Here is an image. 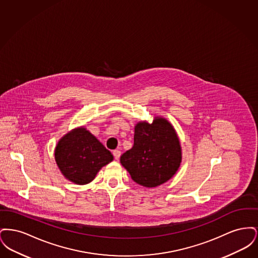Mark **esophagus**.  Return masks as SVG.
<instances>
[{"label": "esophagus", "instance_id": "esophagus-1", "mask_svg": "<svg viewBox=\"0 0 258 258\" xmlns=\"http://www.w3.org/2000/svg\"><path fill=\"white\" fill-rule=\"evenodd\" d=\"M113 155H114L115 160H118L120 159V157H121V151H119V150H115V151H113Z\"/></svg>", "mask_w": 258, "mask_h": 258}]
</instances>
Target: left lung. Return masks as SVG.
<instances>
[{"instance_id": "1", "label": "left lung", "mask_w": 258, "mask_h": 258, "mask_svg": "<svg viewBox=\"0 0 258 258\" xmlns=\"http://www.w3.org/2000/svg\"><path fill=\"white\" fill-rule=\"evenodd\" d=\"M121 164L132 179L145 187L166 183L182 162V148L171 123L155 117L152 123L135 124L134 146L121 156Z\"/></svg>"}]
</instances>
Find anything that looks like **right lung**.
<instances>
[{"instance_id":"add662e5","label":"right lung","mask_w":258,"mask_h":258,"mask_svg":"<svg viewBox=\"0 0 258 258\" xmlns=\"http://www.w3.org/2000/svg\"><path fill=\"white\" fill-rule=\"evenodd\" d=\"M54 155L63 177L76 184L91 183L98 172L114 159L110 151L84 126L63 135Z\"/></svg>"}]
</instances>
